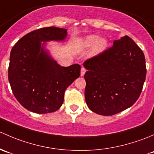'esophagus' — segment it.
Returning a JSON list of instances; mask_svg holds the SVG:
<instances>
[{"instance_id": "34e87169", "label": "esophagus", "mask_w": 154, "mask_h": 154, "mask_svg": "<svg viewBox=\"0 0 154 154\" xmlns=\"http://www.w3.org/2000/svg\"><path fill=\"white\" fill-rule=\"evenodd\" d=\"M85 72H86V69L85 67H82V69H81V76H84Z\"/></svg>"}]
</instances>
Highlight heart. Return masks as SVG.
Masks as SVG:
<instances>
[{"mask_svg": "<svg viewBox=\"0 0 154 154\" xmlns=\"http://www.w3.org/2000/svg\"><path fill=\"white\" fill-rule=\"evenodd\" d=\"M83 45L85 47H91V55L96 56L100 55L107 47V41L104 38H99L96 35H90L83 40Z\"/></svg>", "mask_w": 154, "mask_h": 154, "instance_id": "1", "label": "heart"}]
</instances>
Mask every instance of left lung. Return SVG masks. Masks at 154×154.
<instances>
[{"mask_svg": "<svg viewBox=\"0 0 154 154\" xmlns=\"http://www.w3.org/2000/svg\"><path fill=\"white\" fill-rule=\"evenodd\" d=\"M87 69L85 96L88 107L102 116H112L131 107L146 77L143 52L128 35L113 42L100 55L84 63Z\"/></svg>", "mask_w": 154, "mask_h": 154, "instance_id": "8db88e82", "label": "left lung"}]
</instances>
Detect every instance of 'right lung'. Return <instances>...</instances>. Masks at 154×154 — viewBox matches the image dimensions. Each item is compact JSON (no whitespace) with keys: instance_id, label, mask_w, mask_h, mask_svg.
<instances>
[{"instance_id":"right-lung-1","label":"right lung","mask_w":154,"mask_h":154,"mask_svg":"<svg viewBox=\"0 0 154 154\" xmlns=\"http://www.w3.org/2000/svg\"><path fill=\"white\" fill-rule=\"evenodd\" d=\"M66 29L50 26L34 30L20 39L11 50L8 78L18 102L38 114L56 111L65 90L80 76L81 66H61L52 58L46 44L64 42Z\"/></svg>"}]
</instances>
